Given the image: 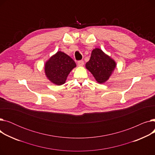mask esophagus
Segmentation results:
<instances>
[{
    "instance_id": "34e87169",
    "label": "esophagus",
    "mask_w": 155,
    "mask_h": 155,
    "mask_svg": "<svg viewBox=\"0 0 155 155\" xmlns=\"http://www.w3.org/2000/svg\"><path fill=\"white\" fill-rule=\"evenodd\" d=\"M78 65L80 67H83L84 64V61L83 60H80L78 61Z\"/></svg>"
}]
</instances>
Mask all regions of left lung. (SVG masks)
Here are the masks:
<instances>
[{
    "label": "left lung",
    "mask_w": 155,
    "mask_h": 155,
    "mask_svg": "<svg viewBox=\"0 0 155 155\" xmlns=\"http://www.w3.org/2000/svg\"><path fill=\"white\" fill-rule=\"evenodd\" d=\"M116 65V61L110 56L100 48H95L92 51L90 60L85 64V67L97 82L104 84L109 80Z\"/></svg>",
    "instance_id": "obj_1"
}]
</instances>
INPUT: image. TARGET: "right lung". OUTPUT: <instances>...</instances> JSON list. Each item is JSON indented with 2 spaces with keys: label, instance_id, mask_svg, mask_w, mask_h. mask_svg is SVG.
<instances>
[{
  "label": "right lung",
  "instance_id": "1",
  "mask_svg": "<svg viewBox=\"0 0 155 155\" xmlns=\"http://www.w3.org/2000/svg\"><path fill=\"white\" fill-rule=\"evenodd\" d=\"M76 66L71 57L59 51L45 63V75L51 83L61 85L65 83L69 73Z\"/></svg>",
  "mask_w": 155,
  "mask_h": 155
}]
</instances>
